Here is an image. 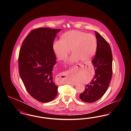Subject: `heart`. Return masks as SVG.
<instances>
[{
    "label": "heart",
    "mask_w": 131,
    "mask_h": 131,
    "mask_svg": "<svg viewBox=\"0 0 131 131\" xmlns=\"http://www.w3.org/2000/svg\"><path fill=\"white\" fill-rule=\"evenodd\" d=\"M53 48L59 60H65L71 49L73 53L68 60V62L73 63L80 60L86 61L95 55L97 40L95 36L91 34L72 30L65 33L62 40H55Z\"/></svg>",
    "instance_id": "b5f03b06"
}]
</instances>
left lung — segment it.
<instances>
[{"label":"left lung","mask_w":131,"mask_h":131,"mask_svg":"<svg viewBox=\"0 0 131 131\" xmlns=\"http://www.w3.org/2000/svg\"><path fill=\"white\" fill-rule=\"evenodd\" d=\"M97 40L95 56L92 60L95 74L90 83L80 95L82 101L92 103L98 100L107 90L112 74V55L109 44L99 33L95 31Z\"/></svg>","instance_id":"obj_1"}]
</instances>
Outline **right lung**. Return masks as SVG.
Masks as SVG:
<instances>
[{"mask_svg":"<svg viewBox=\"0 0 131 131\" xmlns=\"http://www.w3.org/2000/svg\"><path fill=\"white\" fill-rule=\"evenodd\" d=\"M61 29L39 28L32 30L22 43L18 59L19 74L28 93L41 102L52 101L58 87L53 81L56 58L53 45Z\"/></svg>","mask_w":131,"mask_h":131,"instance_id":"1","label":"right lung"}]
</instances>
